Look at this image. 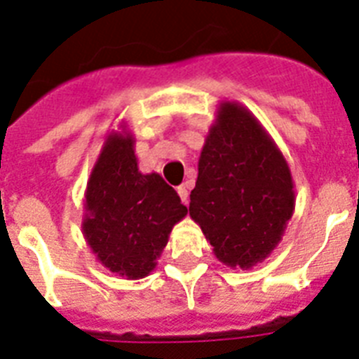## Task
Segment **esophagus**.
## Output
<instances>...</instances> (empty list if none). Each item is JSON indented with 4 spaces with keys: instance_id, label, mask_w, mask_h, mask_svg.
Here are the masks:
<instances>
[{
    "instance_id": "1",
    "label": "esophagus",
    "mask_w": 359,
    "mask_h": 359,
    "mask_svg": "<svg viewBox=\"0 0 359 359\" xmlns=\"http://www.w3.org/2000/svg\"><path fill=\"white\" fill-rule=\"evenodd\" d=\"M177 191H179V197H180V201H182V203H184V204H188V198H189L188 188H186V186H180V188L177 189Z\"/></svg>"
}]
</instances>
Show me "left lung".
Returning <instances> with one entry per match:
<instances>
[{
  "label": "left lung",
  "instance_id": "left-lung-1",
  "mask_svg": "<svg viewBox=\"0 0 359 359\" xmlns=\"http://www.w3.org/2000/svg\"><path fill=\"white\" fill-rule=\"evenodd\" d=\"M296 208L290 168L263 123L239 102H221L198 158L189 217L215 257L250 270L281 243Z\"/></svg>",
  "mask_w": 359,
  "mask_h": 359
}]
</instances>
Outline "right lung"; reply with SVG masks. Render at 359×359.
I'll return each instance as SVG.
<instances>
[{
  "label": "right lung",
  "mask_w": 359,
  "mask_h": 359,
  "mask_svg": "<svg viewBox=\"0 0 359 359\" xmlns=\"http://www.w3.org/2000/svg\"><path fill=\"white\" fill-rule=\"evenodd\" d=\"M82 231L96 261L126 279L155 270L173 226L188 208L158 173L138 171L135 137L111 129L89 175Z\"/></svg>",
  "instance_id": "right-lung-1"
}]
</instances>
